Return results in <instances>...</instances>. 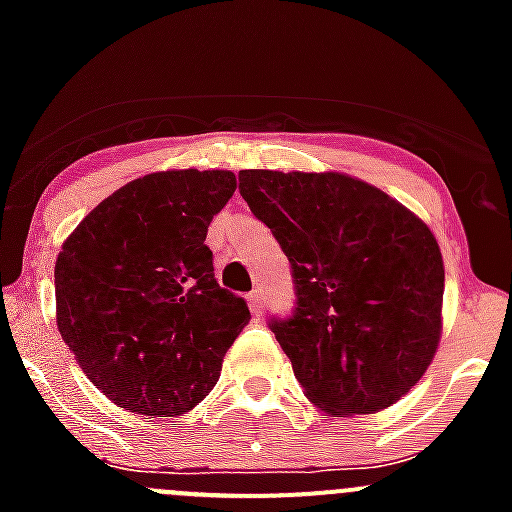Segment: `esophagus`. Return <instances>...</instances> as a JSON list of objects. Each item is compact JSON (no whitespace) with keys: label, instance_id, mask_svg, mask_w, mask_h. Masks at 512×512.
Instances as JSON below:
<instances>
[{"label":"esophagus","instance_id":"esophagus-1","mask_svg":"<svg viewBox=\"0 0 512 512\" xmlns=\"http://www.w3.org/2000/svg\"><path fill=\"white\" fill-rule=\"evenodd\" d=\"M247 302H250V309L255 317H262V307H265V297H262V289H252L247 294Z\"/></svg>","mask_w":512,"mask_h":512}]
</instances>
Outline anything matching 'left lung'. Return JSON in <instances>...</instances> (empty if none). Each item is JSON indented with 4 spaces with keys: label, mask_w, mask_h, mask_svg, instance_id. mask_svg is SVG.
I'll return each mask as SVG.
<instances>
[{
    "label": "left lung",
    "mask_w": 512,
    "mask_h": 512,
    "mask_svg": "<svg viewBox=\"0 0 512 512\" xmlns=\"http://www.w3.org/2000/svg\"><path fill=\"white\" fill-rule=\"evenodd\" d=\"M240 195L292 267L294 309L270 329L314 406L371 414L423 376L441 337L433 232L364 180L240 170Z\"/></svg>",
    "instance_id": "1"
}]
</instances>
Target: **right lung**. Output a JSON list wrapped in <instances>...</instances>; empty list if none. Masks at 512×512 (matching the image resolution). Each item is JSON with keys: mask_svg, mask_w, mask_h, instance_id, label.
I'll list each match as a JSON object with an SVG mask.
<instances>
[{"mask_svg": "<svg viewBox=\"0 0 512 512\" xmlns=\"http://www.w3.org/2000/svg\"><path fill=\"white\" fill-rule=\"evenodd\" d=\"M232 193L230 170L143 175L96 205L61 247V339L121 409H193L218 384L225 352L250 322L245 299L215 280L205 245Z\"/></svg>", "mask_w": 512, "mask_h": 512, "instance_id": "right-lung-1", "label": "right lung"}]
</instances>
